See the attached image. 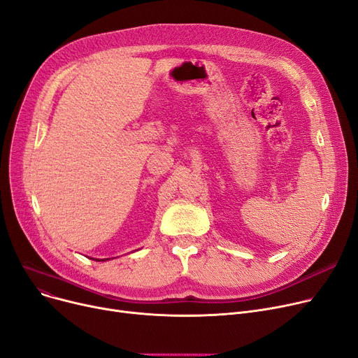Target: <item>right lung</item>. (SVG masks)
<instances>
[{
	"label": "right lung",
	"instance_id": "right-lung-1",
	"mask_svg": "<svg viewBox=\"0 0 358 358\" xmlns=\"http://www.w3.org/2000/svg\"><path fill=\"white\" fill-rule=\"evenodd\" d=\"M96 261H104V259H96Z\"/></svg>",
	"mask_w": 358,
	"mask_h": 358
}]
</instances>
